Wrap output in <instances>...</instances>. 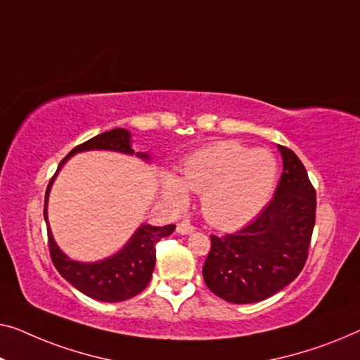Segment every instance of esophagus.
I'll use <instances>...</instances> for the list:
<instances>
[{"label": "esophagus", "instance_id": "1", "mask_svg": "<svg viewBox=\"0 0 360 360\" xmlns=\"http://www.w3.org/2000/svg\"><path fill=\"white\" fill-rule=\"evenodd\" d=\"M194 226H192L189 221H181V224H178V226H176V231L179 233V235H191V233H194Z\"/></svg>", "mask_w": 360, "mask_h": 360}]
</instances>
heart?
Here are the masks:
<instances>
[{"label": "heart", "instance_id": "1", "mask_svg": "<svg viewBox=\"0 0 360 360\" xmlns=\"http://www.w3.org/2000/svg\"><path fill=\"white\" fill-rule=\"evenodd\" d=\"M277 161L271 151L248 150L235 140L197 150L182 165V178L168 174L165 195L176 207L189 200L187 189L202 194V214L215 229L233 230L250 224L271 200Z\"/></svg>", "mask_w": 360, "mask_h": 360}]
</instances>
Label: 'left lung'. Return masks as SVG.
<instances>
[{
  "label": "left lung",
  "mask_w": 360,
  "mask_h": 360,
  "mask_svg": "<svg viewBox=\"0 0 360 360\" xmlns=\"http://www.w3.org/2000/svg\"><path fill=\"white\" fill-rule=\"evenodd\" d=\"M283 171L274 199L250 225L233 235L210 236L202 276L217 297L256 303L300 274L315 226L316 192L298 156L279 145Z\"/></svg>",
  "instance_id": "1"
}]
</instances>
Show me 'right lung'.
<instances>
[{
  "label": "right lung",
  "mask_w": 360,
  "mask_h": 360,
  "mask_svg": "<svg viewBox=\"0 0 360 360\" xmlns=\"http://www.w3.org/2000/svg\"><path fill=\"white\" fill-rule=\"evenodd\" d=\"M93 150H109L117 151L124 155H135L139 158L150 161L148 153L131 150V134L125 129H112L104 134H99L93 139L84 141L70 151V153L62 160L58 165V171L62 166L72 158L73 155L83 153V151ZM49 182L47 192H45V204H44V219L47 224V235H49V250L50 257H52L53 266L62 274L63 279H67L75 288L83 292L94 300L99 302H124L129 298L139 295L143 288L148 285L155 269L156 261V243L161 238L169 236L174 231V225L165 226H153V225H140L136 231L131 235L130 240L125 243L122 250L115 255L105 257V259L96 262H81L73 261L60 250L57 243L53 240L52 230H50L49 219H47V204L50 195V187L52 182Z\"/></svg>",
  "instance_id": "1"
}]
</instances>
